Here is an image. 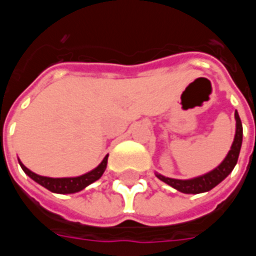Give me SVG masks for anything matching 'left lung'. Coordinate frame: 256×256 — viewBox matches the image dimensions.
Listing matches in <instances>:
<instances>
[{
    "label": "left lung",
    "mask_w": 256,
    "mask_h": 256,
    "mask_svg": "<svg viewBox=\"0 0 256 256\" xmlns=\"http://www.w3.org/2000/svg\"><path fill=\"white\" fill-rule=\"evenodd\" d=\"M234 118H236V136H234V141L232 144V148L228 156L225 158V160L222 162L216 168H214L212 172H207V174H204L202 177L193 178V180H174V178H167L160 176V174H156L158 178L182 193H193V194H196V193L208 192L212 188H215L218 184L222 182L230 174L232 170L236 166L237 159H238V154H240V148H242V124L237 111L234 112Z\"/></svg>",
    "instance_id": "obj_1"
}]
</instances>
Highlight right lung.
<instances>
[{
	"label": "right lung",
	"mask_w": 256,
	"mask_h": 256,
	"mask_svg": "<svg viewBox=\"0 0 256 256\" xmlns=\"http://www.w3.org/2000/svg\"><path fill=\"white\" fill-rule=\"evenodd\" d=\"M106 160H108V155L104 158V160L101 162L100 164L96 167L94 170H92L90 172H86V174L80 176V177H74V178L42 177V176H38V174H36V172H30V170H28V168H27L22 162H19V163H20V166H22V168H23V172H24L28 177L32 178L36 182L42 185L44 188L49 189L50 192L66 194V193L79 192V190L84 189L92 182L97 181V180L102 176V172H106Z\"/></svg>",
	"instance_id": "right-lung-1"
}]
</instances>
